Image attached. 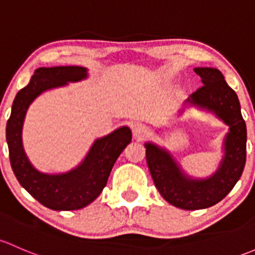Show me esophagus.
Returning a JSON list of instances; mask_svg holds the SVG:
<instances>
[{"label": "esophagus", "mask_w": 255, "mask_h": 255, "mask_svg": "<svg viewBox=\"0 0 255 255\" xmlns=\"http://www.w3.org/2000/svg\"><path fill=\"white\" fill-rule=\"evenodd\" d=\"M133 136H135L136 138H138V140H142V138H145L147 135L149 133L148 128H147L145 125H141V124H137L133 127Z\"/></svg>", "instance_id": "obj_1"}]
</instances>
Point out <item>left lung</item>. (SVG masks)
<instances>
[{
  "label": "left lung",
  "mask_w": 255,
  "mask_h": 255,
  "mask_svg": "<svg viewBox=\"0 0 255 255\" xmlns=\"http://www.w3.org/2000/svg\"><path fill=\"white\" fill-rule=\"evenodd\" d=\"M194 71L200 76L204 86L185 103L214 113L230 127L224 141L225 156L216 172L203 179L191 178L166 148L145 143L147 164L154 185L164 200L183 210L206 209L220 203L240 180L247 156V128L236 92L217 69L196 67Z\"/></svg>",
  "instance_id": "left-lung-1"
}]
</instances>
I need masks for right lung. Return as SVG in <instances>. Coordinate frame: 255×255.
I'll return each mask as SVG.
<instances>
[{
    "label": "right lung",
    "instance_id": "right-lung-1",
    "mask_svg": "<svg viewBox=\"0 0 255 255\" xmlns=\"http://www.w3.org/2000/svg\"><path fill=\"white\" fill-rule=\"evenodd\" d=\"M86 67L56 66L35 70L29 83L20 89L7 122L6 140L13 173L19 184L41 205L56 211L78 210L96 200L107 185L112 168L131 141V130L122 127L97 138L82 163L61 174H46L33 167L22 142V128L31 102L43 92L87 78Z\"/></svg>",
    "mask_w": 255,
    "mask_h": 255
}]
</instances>
